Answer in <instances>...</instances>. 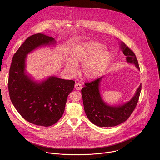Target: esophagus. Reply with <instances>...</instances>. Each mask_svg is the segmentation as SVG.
<instances>
[{
  "instance_id": "obj_1",
  "label": "esophagus",
  "mask_w": 160,
  "mask_h": 160,
  "mask_svg": "<svg viewBox=\"0 0 160 160\" xmlns=\"http://www.w3.org/2000/svg\"><path fill=\"white\" fill-rule=\"evenodd\" d=\"M75 88L77 90H81V89L82 88V84L77 83H76V84L75 85Z\"/></svg>"
}]
</instances>
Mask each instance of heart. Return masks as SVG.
Here are the masks:
<instances>
[{"mask_svg": "<svg viewBox=\"0 0 160 160\" xmlns=\"http://www.w3.org/2000/svg\"><path fill=\"white\" fill-rule=\"evenodd\" d=\"M111 60L109 51L102 44L88 42L74 48L70 58H66L64 61V65L68 73L73 75L77 70V65L82 64V75L87 79H94L106 71Z\"/></svg>", "mask_w": 160, "mask_h": 160, "instance_id": "heart-1", "label": "heart"}]
</instances>
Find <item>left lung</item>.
Instances as JSON below:
<instances>
[{"mask_svg": "<svg viewBox=\"0 0 160 160\" xmlns=\"http://www.w3.org/2000/svg\"><path fill=\"white\" fill-rule=\"evenodd\" d=\"M120 49L127 62L133 64L140 70L138 59L134 52L123 42H120ZM104 78L101 77L94 81L85 83L82 89L84 110L88 120L99 127H115L125 122L131 115L139 101L141 84L137 89L132 98L128 102L118 106H109L102 99L99 87Z\"/></svg>", "mask_w": 160, "mask_h": 160, "instance_id": "obj_1", "label": "left lung"}]
</instances>
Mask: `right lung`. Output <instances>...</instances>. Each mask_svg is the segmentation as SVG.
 <instances>
[{"instance_id":"obj_1","label":"right lung","mask_w":160,"mask_h":160,"mask_svg":"<svg viewBox=\"0 0 160 160\" xmlns=\"http://www.w3.org/2000/svg\"><path fill=\"white\" fill-rule=\"evenodd\" d=\"M56 44L54 38L42 33L29 37L14 54L9 70L8 89L12 103L22 118L39 126H51L61 118L75 85L72 80L49 76L38 82L27 74V55L40 47Z\"/></svg>"}]
</instances>
